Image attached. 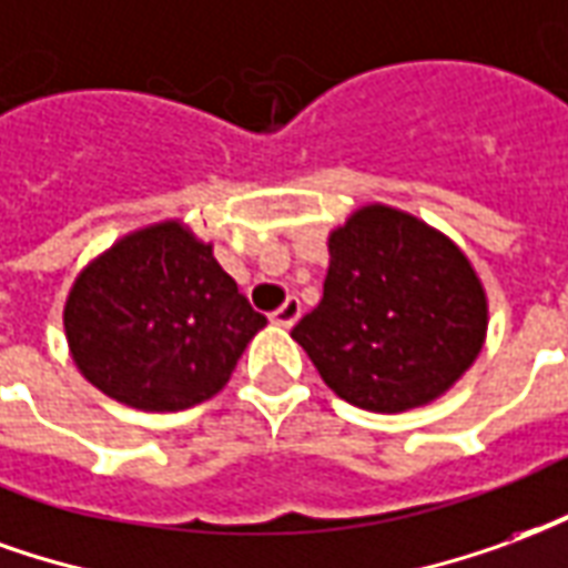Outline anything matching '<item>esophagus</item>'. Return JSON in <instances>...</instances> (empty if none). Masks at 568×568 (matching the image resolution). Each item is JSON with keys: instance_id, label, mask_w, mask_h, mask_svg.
<instances>
[{"instance_id": "34e87169", "label": "esophagus", "mask_w": 568, "mask_h": 568, "mask_svg": "<svg viewBox=\"0 0 568 568\" xmlns=\"http://www.w3.org/2000/svg\"><path fill=\"white\" fill-rule=\"evenodd\" d=\"M300 314H302L300 300H296V296H290V300L281 305L278 312L272 314V324H278V326H284V329H290V326L300 321Z\"/></svg>"}]
</instances>
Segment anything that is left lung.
<instances>
[{
	"mask_svg": "<svg viewBox=\"0 0 568 568\" xmlns=\"http://www.w3.org/2000/svg\"><path fill=\"white\" fill-rule=\"evenodd\" d=\"M290 335L335 396L396 415L438 399L475 363L487 296L448 235L366 205L329 233L324 300Z\"/></svg>",
	"mask_w": 568,
	"mask_h": 568,
	"instance_id": "8db88e82",
	"label": "left lung"
}]
</instances>
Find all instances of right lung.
Listing matches in <instances>:
<instances>
[{"instance_id":"1","label":"right lung","mask_w":568,"mask_h":568,"mask_svg":"<svg viewBox=\"0 0 568 568\" xmlns=\"http://www.w3.org/2000/svg\"><path fill=\"white\" fill-rule=\"evenodd\" d=\"M74 366L142 412H184L223 390L266 317L211 244L178 221L123 235L74 278L63 312Z\"/></svg>"}]
</instances>
